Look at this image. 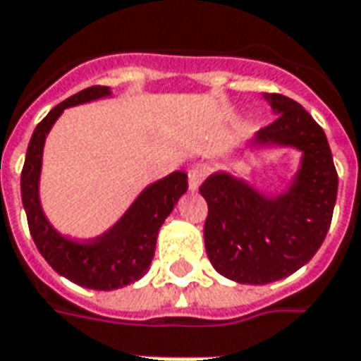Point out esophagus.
Segmentation results:
<instances>
[{
  "label": "esophagus",
  "mask_w": 361,
  "mask_h": 361,
  "mask_svg": "<svg viewBox=\"0 0 361 361\" xmlns=\"http://www.w3.org/2000/svg\"><path fill=\"white\" fill-rule=\"evenodd\" d=\"M207 175H209V167L205 164L192 165L190 171H188V190L196 192Z\"/></svg>",
  "instance_id": "1"
}]
</instances>
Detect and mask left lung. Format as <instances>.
<instances>
[{"mask_svg": "<svg viewBox=\"0 0 361 361\" xmlns=\"http://www.w3.org/2000/svg\"><path fill=\"white\" fill-rule=\"evenodd\" d=\"M276 121L255 133L247 152L297 150V171L283 190H259L232 169L202 184L209 215L203 238L216 272L238 283L264 286L297 272L322 247L337 202V171L324 129L299 102L264 93Z\"/></svg>", "mask_w": 361, "mask_h": 361, "instance_id": "1", "label": "left lung"}]
</instances>
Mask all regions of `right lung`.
Returning a JSON list of instances; mask_svg holds the SVG:
<instances>
[{"label":"right lung","instance_id":"obj_1","mask_svg":"<svg viewBox=\"0 0 361 361\" xmlns=\"http://www.w3.org/2000/svg\"><path fill=\"white\" fill-rule=\"evenodd\" d=\"M110 97H114L112 89L97 85L83 89L53 108L32 133L20 177L23 205L37 251L62 278L94 291L126 287L150 270L159 228L186 192V175L175 171L148 184L126 213L97 238L74 240L53 226L39 196L45 139L66 108Z\"/></svg>","mask_w":361,"mask_h":361}]
</instances>
